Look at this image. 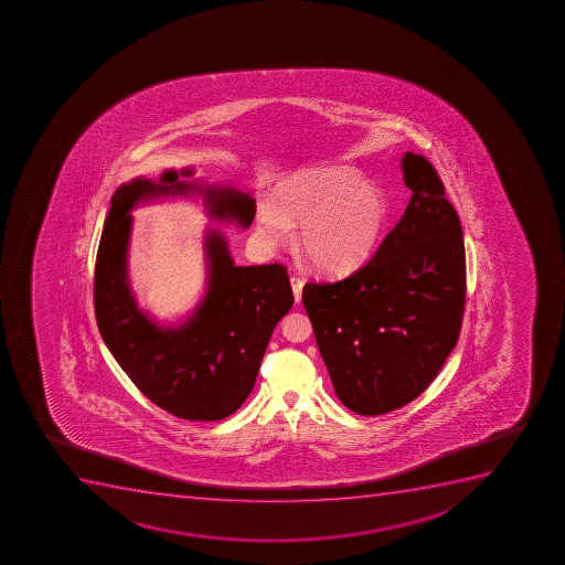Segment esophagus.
Listing matches in <instances>:
<instances>
[{"mask_svg": "<svg viewBox=\"0 0 565 565\" xmlns=\"http://www.w3.org/2000/svg\"><path fill=\"white\" fill-rule=\"evenodd\" d=\"M292 295H295V302L302 300L303 279L292 276L291 278Z\"/></svg>", "mask_w": 565, "mask_h": 565, "instance_id": "obj_1", "label": "esophagus"}]
</instances>
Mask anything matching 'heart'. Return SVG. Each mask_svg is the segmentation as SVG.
Here are the masks:
<instances>
[{"label":"heart","instance_id":"obj_1","mask_svg":"<svg viewBox=\"0 0 565 565\" xmlns=\"http://www.w3.org/2000/svg\"><path fill=\"white\" fill-rule=\"evenodd\" d=\"M388 206L380 188L344 166L306 169L284 180L257 210V239L286 246L298 226L303 259L322 274L341 276L363 267L380 245Z\"/></svg>","mask_w":565,"mask_h":565}]
</instances>
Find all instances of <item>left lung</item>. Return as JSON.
Returning <instances> with one entry per match:
<instances>
[{
	"label": "left lung",
	"mask_w": 565,
	"mask_h": 565,
	"mask_svg": "<svg viewBox=\"0 0 565 565\" xmlns=\"http://www.w3.org/2000/svg\"><path fill=\"white\" fill-rule=\"evenodd\" d=\"M413 191L374 257L335 284H306L303 308L337 396L363 416L391 413L435 381L457 344L466 298L462 226L435 168L402 157Z\"/></svg>",
	"instance_id": "1"
}]
</instances>
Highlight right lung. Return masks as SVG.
<instances>
[{
    "mask_svg": "<svg viewBox=\"0 0 565 565\" xmlns=\"http://www.w3.org/2000/svg\"><path fill=\"white\" fill-rule=\"evenodd\" d=\"M193 168L166 169L160 179L119 185L103 226L94 306L103 341L152 403L184 419L215 422L234 414L256 383L274 328L292 308L287 268L239 267L223 232H204V292L173 324L140 308L129 274L132 212L162 199L201 196L207 217L246 230L256 215L250 193L193 179Z\"/></svg>",
    "mask_w": 565,
    "mask_h": 565,
    "instance_id": "right-lung-1",
    "label": "right lung"
}]
</instances>
